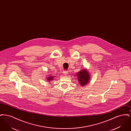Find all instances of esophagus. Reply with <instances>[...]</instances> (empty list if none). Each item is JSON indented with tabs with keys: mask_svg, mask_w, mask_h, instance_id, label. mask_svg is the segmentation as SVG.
Listing matches in <instances>:
<instances>
[{
	"mask_svg": "<svg viewBox=\"0 0 131 131\" xmlns=\"http://www.w3.org/2000/svg\"><path fill=\"white\" fill-rule=\"evenodd\" d=\"M63 75H66L68 74V72H63Z\"/></svg>",
	"mask_w": 131,
	"mask_h": 131,
	"instance_id": "obj_1",
	"label": "esophagus"
}]
</instances>
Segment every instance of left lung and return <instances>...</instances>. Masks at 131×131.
I'll return each mask as SVG.
<instances>
[{
  "label": "left lung",
  "mask_w": 131,
  "mask_h": 131,
  "mask_svg": "<svg viewBox=\"0 0 131 131\" xmlns=\"http://www.w3.org/2000/svg\"><path fill=\"white\" fill-rule=\"evenodd\" d=\"M78 80L81 86L86 85L89 82L90 75L86 69H83L77 73Z\"/></svg>",
  "instance_id": "left-lung-1"
}]
</instances>
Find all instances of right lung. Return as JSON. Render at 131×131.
I'll return each instance as SVG.
<instances>
[{"label": "right lung", "mask_w": 131, "mask_h": 131, "mask_svg": "<svg viewBox=\"0 0 131 131\" xmlns=\"http://www.w3.org/2000/svg\"><path fill=\"white\" fill-rule=\"evenodd\" d=\"M50 76L49 75V77H47V81H52L53 80V77H52V76H50Z\"/></svg>", "instance_id": "1"}]
</instances>
